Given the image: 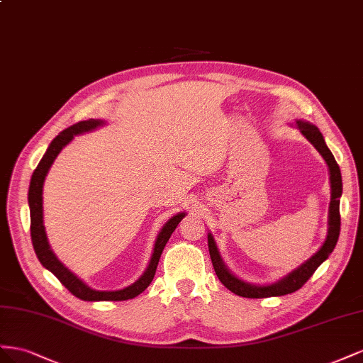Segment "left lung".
<instances>
[{
  "label": "left lung",
  "instance_id": "obj_1",
  "mask_svg": "<svg viewBox=\"0 0 363 363\" xmlns=\"http://www.w3.org/2000/svg\"><path fill=\"white\" fill-rule=\"evenodd\" d=\"M295 128L299 129V132H301L303 135L313 144V147L320 153V157L324 158V161L328 165L331 196H330V206H328L327 239L323 243V246L319 247V251H316L307 262L294 269L292 272H289L283 278H279L278 281L271 284H252V283L243 281V279H240L239 277H235L230 269L226 267L219 254V250H217L213 234L208 233V250H210V257H211L213 267L217 278H219L220 283L226 289H230L233 294L243 298L281 296L301 289L307 283V279L313 275L316 269L327 260L331 252H333L339 239V231H340L339 202H340V196H342V176H340V169L333 157V153H331L330 149L327 147L323 133L319 132V129L315 126V124L304 120H296Z\"/></svg>",
  "mask_w": 363,
  "mask_h": 363
}]
</instances>
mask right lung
<instances>
[{
    "label": "right lung",
    "instance_id": "obj_1",
    "mask_svg": "<svg viewBox=\"0 0 363 363\" xmlns=\"http://www.w3.org/2000/svg\"><path fill=\"white\" fill-rule=\"evenodd\" d=\"M105 121L99 118H89L85 121H79L72 124L68 129L62 130L59 135L50 143L47 152L44 153L43 160L39 161L38 167L35 169L32 179H30V187H28V206H30V234H32V243L35 247V252L39 258L40 264L51 274L57 277L59 281L64 284L68 291L77 296L79 299H84V301H126V299H132L138 296L141 292L146 291L152 279L157 272V266L160 262V257L164 251L165 243L169 242L172 233L176 230V226L184 219L187 213H178L164 223L161 231L157 235V240H155L153 252L150 257V262L146 267L144 274L137 279L135 283L130 286L120 289V291H96V289H91L86 283L82 281V279L72 274L68 267H65L64 263H60L59 258L55 255L53 250L48 243L45 226H44V206H43V190H44V182L47 178V173L51 167V164L55 162L60 150L64 149L67 144H69L74 140L76 135H82V133L92 132L97 128L105 126Z\"/></svg>",
    "mask_w": 363,
    "mask_h": 363
}]
</instances>
